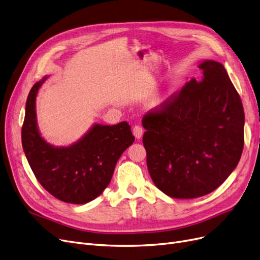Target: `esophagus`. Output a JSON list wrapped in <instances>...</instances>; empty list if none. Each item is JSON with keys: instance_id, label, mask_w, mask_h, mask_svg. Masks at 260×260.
<instances>
[{"instance_id": "obj_1", "label": "esophagus", "mask_w": 260, "mask_h": 260, "mask_svg": "<svg viewBox=\"0 0 260 260\" xmlns=\"http://www.w3.org/2000/svg\"><path fill=\"white\" fill-rule=\"evenodd\" d=\"M133 134L134 136H135L137 139H140L142 137V134H143V129L140 126V125H135V126L133 127Z\"/></svg>"}]
</instances>
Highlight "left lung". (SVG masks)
<instances>
[{"instance_id": "left-lung-1", "label": "left lung", "mask_w": 260, "mask_h": 260, "mask_svg": "<svg viewBox=\"0 0 260 260\" xmlns=\"http://www.w3.org/2000/svg\"><path fill=\"white\" fill-rule=\"evenodd\" d=\"M201 81L191 79L147 114L142 142L154 184L181 199L205 196L232 174L244 146V110L224 66L199 65Z\"/></svg>"}]
</instances>
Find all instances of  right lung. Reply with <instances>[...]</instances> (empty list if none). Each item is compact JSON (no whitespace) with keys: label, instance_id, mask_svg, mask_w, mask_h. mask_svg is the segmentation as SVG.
Masks as SVG:
<instances>
[{"label":"right lung","instance_id":"obj_1","mask_svg":"<svg viewBox=\"0 0 260 260\" xmlns=\"http://www.w3.org/2000/svg\"><path fill=\"white\" fill-rule=\"evenodd\" d=\"M27 95L21 131L22 147L33 174L41 185L64 203L82 205L100 196L108 186L115 164L135 140L127 122L95 124L71 147L54 148L41 137L36 125L35 99L42 83Z\"/></svg>","mask_w":260,"mask_h":260}]
</instances>
